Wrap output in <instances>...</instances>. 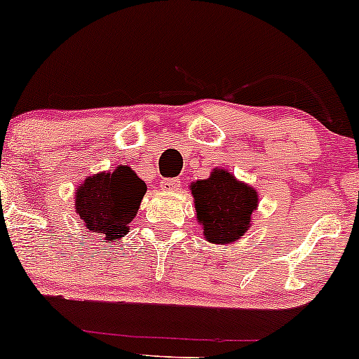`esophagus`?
Listing matches in <instances>:
<instances>
[{
	"mask_svg": "<svg viewBox=\"0 0 359 359\" xmlns=\"http://www.w3.org/2000/svg\"><path fill=\"white\" fill-rule=\"evenodd\" d=\"M180 189L179 179H163L161 180V191L165 192H177Z\"/></svg>",
	"mask_w": 359,
	"mask_h": 359,
	"instance_id": "obj_1",
	"label": "esophagus"
}]
</instances>
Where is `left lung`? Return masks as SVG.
Masks as SVG:
<instances>
[{"instance_id": "obj_1", "label": "left lung", "mask_w": 359, "mask_h": 359, "mask_svg": "<svg viewBox=\"0 0 359 359\" xmlns=\"http://www.w3.org/2000/svg\"><path fill=\"white\" fill-rule=\"evenodd\" d=\"M194 198L196 218L206 242L216 245L235 243L252 226V212L259 206V194L226 168H212L208 179L189 186Z\"/></svg>"}]
</instances>
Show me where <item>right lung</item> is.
<instances>
[{"instance_id":"obj_1","label":"right lung","mask_w":359,"mask_h":359,"mask_svg":"<svg viewBox=\"0 0 359 359\" xmlns=\"http://www.w3.org/2000/svg\"><path fill=\"white\" fill-rule=\"evenodd\" d=\"M147 194V184L128 165L88 175L74 192V211L85 230L116 243L129 231Z\"/></svg>"}]
</instances>
